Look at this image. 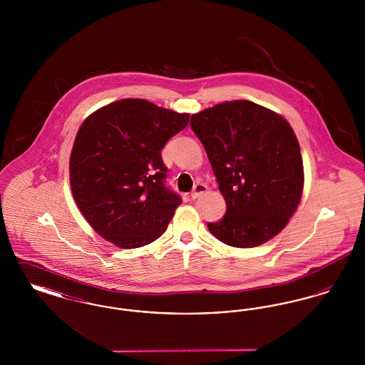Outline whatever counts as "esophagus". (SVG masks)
Segmentation results:
<instances>
[{
  "label": "esophagus",
  "mask_w": 365,
  "mask_h": 365,
  "mask_svg": "<svg viewBox=\"0 0 365 365\" xmlns=\"http://www.w3.org/2000/svg\"><path fill=\"white\" fill-rule=\"evenodd\" d=\"M207 185H204V183H195L194 185V189L191 191V198L192 200H195V198H198L201 194H204L205 191H207Z\"/></svg>",
  "instance_id": "obj_1"
}]
</instances>
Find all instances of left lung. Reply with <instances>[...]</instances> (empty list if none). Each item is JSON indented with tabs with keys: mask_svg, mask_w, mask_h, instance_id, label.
Masks as SVG:
<instances>
[{
	"mask_svg": "<svg viewBox=\"0 0 365 365\" xmlns=\"http://www.w3.org/2000/svg\"><path fill=\"white\" fill-rule=\"evenodd\" d=\"M227 210L209 231L234 247H255L279 234L299 204L304 165L292 125L252 101L215 105L191 116Z\"/></svg>",
	"mask_w": 365,
	"mask_h": 365,
	"instance_id": "obj_1",
	"label": "left lung"
}]
</instances>
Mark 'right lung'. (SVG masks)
<instances>
[{"mask_svg":"<svg viewBox=\"0 0 365 365\" xmlns=\"http://www.w3.org/2000/svg\"><path fill=\"white\" fill-rule=\"evenodd\" d=\"M189 118L125 98L82 123L71 152V190L88 225L106 241L134 249L167 230L182 198L165 186L161 150Z\"/></svg>","mask_w":365,"mask_h":365,"instance_id":"right-lung-1","label":"right lung"}]
</instances>
